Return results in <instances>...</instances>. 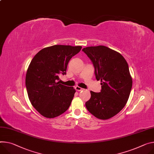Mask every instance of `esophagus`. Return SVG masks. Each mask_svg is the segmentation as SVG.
I'll use <instances>...</instances> for the list:
<instances>
[{
    "mask_svg": "<svg viewBox=\"0 0 154 154\" xmlns=\"http://www.w3.org/2000/svg\"><path fill=\"white\" fill-rule=\"evenodd\" d=\"M75 90H76L77 91H82V90H83L82 88H81V87H78V86L75 87Z\"/></svg>",
    "mask_w": 154,
    "mask_h": 154,
    "instance_id": "obj_1",
    "label": "esophagus"
}]
</instances>
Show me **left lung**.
<instances>
[{
  "instance_id": "1",
  "label": "left lung",
  "mask_w": 154,
  "mask_h": 154,
  "mask_svg": "<svg viewBox=\"0 0 154 154\" xmlns=\"http://www.w3.org/2000/svg\"><path fill=\"white\" fill-rule=\"evenodd\" d=\"M91 60L97 80H101L100 93L90 91L86 102L88 110L96 118L107 120L117 114L129 98L133 80L128 63L119 52L106 46L82 49Z\"/></svg>"
}]
</instances>
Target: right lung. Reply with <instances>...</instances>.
<instances>
[{
  "label": "right lung",
  "mask_w": 154,
  "mask_h": 154,
  "mask_svg": "<svg viewBox=\"0 0 154 154\" xmlns=\"http://www.w3.org/2000/svg\"><path fill=\"white\" fill-rule=\"evenodd\" d=\"M81 46L55 45L39 51L26 75V87L33 107L46 118L58 117L68 109L75 90L60 84L59 75L66 74L69 61Z\"/></svg>",
  "instance_id": "right-lung-1"
}]
</instances>
